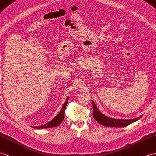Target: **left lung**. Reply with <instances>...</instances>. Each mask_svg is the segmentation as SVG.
I'll return each mask as SVG.
<instances>
[{"mask_svg":"<svg viewBox=\"0 0 156 156\" xmlns=\"http://www.w3.org/2000/svg\"><path fill=\"white\" fill-rule=\"evenodd\" d=\"M92 108H93V117L99 123L102 125L106 126V127H125V126L129 125L131 124L132 122H135L137 121L141 117L140 116V117L133 119H112L107 117V116L102 114L101 112L98 110L97 106L94 104V102L92 101Z\"/></svg>","mask_w":156,"mask_h":156,"instance_id":"1","label":"left lung"}]
</instances>
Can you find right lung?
I'll use <instances>...</instances> for the list:
<instances>
[{
  "mask_svg": "<svg viewBox=\"0 0 156 156\" xmlns=\"http://www.w3.org/2000/svg\"><path fill=\"white\" fill-rule=\"evenodd\" d=\"M68 97L66 99V101L65 102V103L63 105V107L61 109L60 112H59V114L56 116V117L52 119L51 121H49L48 123H46L44 125L41 126H38V127H32L35 129H46V128H51V127H57L59 124L61 123L62 121L64 120V112H65V109L66 106H67L68 104Z\"/></svg>",
  "mask_w": 156,
  "mask_h": 156,
  "instance_id": "obj_1",
  "label": "right lung"
}]
</instances>
